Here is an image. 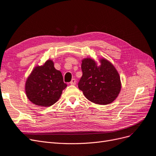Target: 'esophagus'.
Masks as SVG:
<instances>
[{"instance_id": "34e87169", "label": "esophagus", "mask_w": 156, "mask_h": 156, "mask_svg": "<svg viewBox=\"0 0 156 156\" xmlns=\"http://www.w3.org/2000/svg\"><path fill=\"white\" fill-rule=\"evenodd\" d=\"M70 84L72 85H76V80L75 79H72V80H71V82H70Z\"/></svg>"}]
</instances>
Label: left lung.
<instances>
[{
  "label": "left lung",
  "instance_id": "8db88e82",
  "mask_svg": "<svg viewBox=\"0 0 156 156\" xmlns=\"http://www.w3.org/2000/svg\"><path fill=\"white\" fill-rule=\"evenodd\" d=\"M85 58L82 60L83 76L78 83L86 98L97 105L112 103L119 95L121 83L119 73L113 64L105 58L99 60Z\"/></svg>",
  "mask_w": 156,
  "mask_h": 156
}]
</instances>
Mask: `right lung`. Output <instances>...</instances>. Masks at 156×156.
<instances>
[{
	"mask_svg": "<svg viewBox=\"0 0 156 156\" xmlns=\"http://www.w3.org/2000/svg\"><path fill=\"white\" fill-rule=\"evenodd\" d=\"M67 84L63 81L62 73L54 67V63L47 60L43 65L36 66L25 84L27 98L35 105L47 107L59 99Z\"/></svg>",
	"mask_w": 156,
	"mask_h": 156,
	"instance_id": "1",
	"label": "right lung"
}]
</instances>
